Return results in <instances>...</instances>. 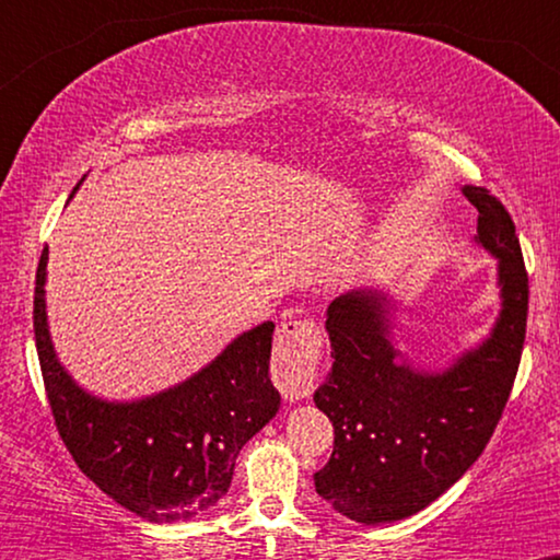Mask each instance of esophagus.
I'll use <instances>...</instances> for the list:
<instances>
[{
    "mask_svg": "<svg viewBox=\"0 0 560 560\" xmlns=\"http://www.w3.org/2000/svg\"><path fill=\"white\" fill-rule=\"evenodd\" d=\"M322 357V330L312 319H293L280 325L272 353V380L285 400L308 398L317 385Z\"/></svg>",
    "mask_w": 560,
    "mask_h": 560,
    "instance_id": "obj_1",
    "label": "esophagus"
}]
</instances>
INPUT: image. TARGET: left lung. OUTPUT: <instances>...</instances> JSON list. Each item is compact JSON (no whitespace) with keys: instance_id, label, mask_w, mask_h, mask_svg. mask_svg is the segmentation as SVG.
<instances>
[{"instance_id":"left-lung-1","label":"left lung","mask_w":560,"mask_h":560,"mask_svg":"<svg viewBox=\"0 0 560 560\" xmlns=\"http://www.w3.org/2000/svg\"><path fill=\"white\" fill-rule=\"evenodd\" d=\"M464 196L479 212L477 243L498 259L503 301L482 346L445 372H422L398 361L383 293L353 291L327 308L332 372L314 404L332 422L335 445L314 488L353 522H398L438 501L490 443L514 387L529 308L522 246L488 188L464 186Z\"/></svg>"}]
</instances>
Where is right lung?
I'll return each instance as SVG.
<instances>
[{"label": "right lung", "instance_id": "add662e5", "mask_svg": "<svg viewBox=\"0 0 560 560\" xmlns=\"http://www.w3.org/2000/svg\"><path fill=\"white\" fill-rule=\"evenodd\" d=\"M46 259L33 332L46 398L65 448L98 490L147 522H188L225 495L243 445L280 409L269 380L272 322L238 335L186 383L130 404L94 398L57 361L46 327Z\"/></svg>", "mask_w": 560, "mask_h": 560}]
</instances>
